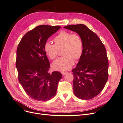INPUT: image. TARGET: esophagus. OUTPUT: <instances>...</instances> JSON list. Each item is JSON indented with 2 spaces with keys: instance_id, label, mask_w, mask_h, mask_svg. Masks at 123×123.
Masks as SVG:
<instances>
[{
  "instance_id": "obj_1",
  "label": "esophagus",
  "mask_w": 123,
  "mask_h": 123,
  "mask_svg": "<svg viewBox=\"0 0 123 123\" xmlns=\"http://www.w3.org/2000/svg\"><path fill=\"white\" fill-rule=\"evenodd\" d=\"M67 73V72H62V75H65V74Z\"/></svg>"
}]
</instances>
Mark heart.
I'll return each instance as SVG.
<instances>
[{
  "label": "heart",
  "instance_id": "heart-1",
  "mask_svg": "<svg viewBox=\"0 0 123 123\" xmlns=\"http://www.w3.org/2000/svg\"><path fill=\"white\" fill-rule=\"evenodd\" d=\"M53 41L55 44L47 42L44 44V51L47 56L51 60L56 58L59 50L62 49L64 56L58 59L52 64L54 70L66 71L73 66L74 60L77 61L83 53V41L77 33L62 30L56 35Z\"/></svg>",
  "mask_w": 123,
  "mask_h": 123
}]
</instances>
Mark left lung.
<instances>
[{"label":"left lung","mask_w":123,"mask_h":123,"mask_svg":"<svg viewBox=\"0 0 123 123\" xmlns=\"http://www.w3.org/2000/svg\"><path fill=\"white\" fill-rule=\"evenodd\" d=\"M76 32L83 41V53L72 71L74 94L88 100L101 92L108 79V59L106 48L98 36L83 24L64 27Z\"/></svg>","instance_id":"1"}]
</instances>
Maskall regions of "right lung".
<instances>
[{
    "instance_id": "obj_1",
    "label": "right lung",
    "mask_w": 123,
    "mask_h": 123,
    "mask_svg": "<svg viewBox=\"0 0 123 123\" xmlns=\"http://www.w3.org/2000/svg\"><path fill=\"white\" fill-rule=\"evenodd\" d=\"M60 26L40 25L28 32L21 38L16 52V66L19 83L30 97L47 101L56 93L61 73L49 72L50 62L44 44Z\"/></svg>"
}]
</instances>
